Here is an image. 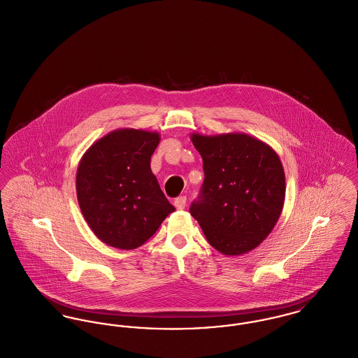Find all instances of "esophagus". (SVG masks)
I'll return each instance as SVG.
<instances>
[{
    "instance_id": "esophagus-1",
    "label": "esophagus",
    "mask_w": 358,
    "mask_h": 358,
    "mask_svg": "<svg viewBox=\"0 0 358 358\" xmlns=\"http://www.w3.org/2000/svg\"><path fill=\"white\" fill-rule=\"evenodd\" d=\"M186 202H187V198H186V196H178V198L175 199L173 205H175V208H176V209L182 210V209H185V206H186Z\"/></svg>"
}]
</instances>
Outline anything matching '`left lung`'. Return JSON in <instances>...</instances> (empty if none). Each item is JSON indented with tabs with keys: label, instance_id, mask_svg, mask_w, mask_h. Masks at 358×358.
Instances as JSON below:
<instances>
[{
	"label": "left lung",
	"instance_id": "8db88e82",
	"mask_svg": "<svg viewBox=\"0 0 358 358\" xmlns=\"http://www.w3.org/2000/svg\"><path fill=\"white\" fill-rule=\"evenodd\" d=\"M205 179L190 213L209 244L228 257L257 248L282 213L285 172L275 150L245 133L191 134Z\"/></svg>",
	"mask_w": 358,
	"mask_h": 358
}]
</instances>
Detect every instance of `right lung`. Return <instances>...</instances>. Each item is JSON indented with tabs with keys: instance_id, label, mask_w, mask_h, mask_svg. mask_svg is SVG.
I'll return each instance as SVG.
<instances>
[{
	"instance_id": "obj_1",
	"label": "right lung",
	"mask_w": 358,
	"mask_h": 358,
	"mask_svg": "<svg viewBox=\"0 0 358 358\" xmlns=\"http://www.w3.org/2000/svg\"><path fill=\"white\" fill-rule=\"evenodd\" d=\"M157 131L118 129L92 143L77 173V201L90 228L107 245L134 250L175 208L150 169Z\"/></svg>"
}]
</instances>
